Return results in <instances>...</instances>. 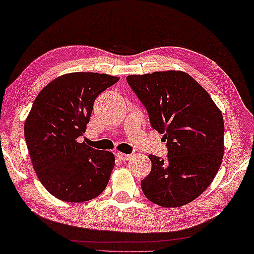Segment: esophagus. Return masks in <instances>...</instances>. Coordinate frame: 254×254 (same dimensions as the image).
<instances>
[{
	"instance_id": "obj_1",
	"label": "esophagus",
	"mask_w": 254,
	"mask_h": 254,
	"mask_svg": "<svg viewBox=\"0 0 254 254\" xmlns=\"http://www.w3.org/2000/svg\"><path fill=\"white\" fill-rule=\"evenodd\" d=\"M116 157H118L121 162H124V160H127L128 158H130V155L123 154V152H118V154H116Z\"/></svg>"
}]
</instances>
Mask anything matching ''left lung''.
<instances>
[{
  "mask_svg": "<svg viewBox=\"0 0 254 254\" xmlns=\"http://www.w3.org/2000/svg\"><path fill=\"white\" fill-rule=\"evenodd\" d=\"M152 128L167 140V160L149 155L151 171L141 181L147 198L160 207L192 202L206 191L224 156V120L206 89L183 71L127 76Z\"/></svg>",
  "mask_w": 254,
  "mask_h": 254,
  "instance_id": "8db88e82",
  "label": "left lung"
}]
</instances>
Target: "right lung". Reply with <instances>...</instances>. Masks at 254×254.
<instances>
[{
  "label": "right lung",
  "instance_id": "obj_1",
  "mask_svg": "<svg viewBox=\"0 0 254 254\" xmlns=\"http://www.w3.org/2000/svg\"><path fill=\"white\" fill-rule=\"evenodd\" d=\"M119 79L72 72L58 76L36 97L25 122V138L36 175L55 198L83 202L105 190L114 155L78 138L86 132L95 99Z\"/></svg>",
  "mask_w": 254,
  "mask_h": 254
}]
</instances>
